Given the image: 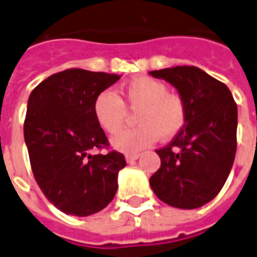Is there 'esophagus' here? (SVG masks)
<instances>
[{
	"label": "esophagus",
	"mask_w": 257,
	"mask_h": 257,
	"mask_svg": "<svg viewBox=\"0 0 257 257\" xmlns=\"http://www.w3.org/2000/svg\"><path fill=\"white\" fill-rule=\"evenodd\" d=\"M139 157H141V154H126V157H125V159H126L128 163H134V161H136Z\"/></svg>",
	"instance_id": "obj_1"
}]
</instances>
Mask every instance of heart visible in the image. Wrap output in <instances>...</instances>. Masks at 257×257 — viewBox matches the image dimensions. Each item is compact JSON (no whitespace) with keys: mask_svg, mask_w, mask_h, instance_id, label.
Segmentation results:
<instances>
[{"mask_svg":"<svg viewBox=\"0 0 257 257\" xmlns=\"http://www.w3.org/2000/svg\"><path fill=\"white\" fill-rule=\"evenodd\" d=\"M125 103L136 112L138 126L128 128L114 136L112 145L126 153L139 152L156 139H171L184 129L188 119V103L182 94L168 91L159 79L141 76L123 86ZM93 114L107 134L114 135L122 128L128 111L115 91L103 90L93 103Z\"/></svg>","mask_w":257,"mask_h":257,"instance_id":"heart-1","label":"heart"}]
</instances>
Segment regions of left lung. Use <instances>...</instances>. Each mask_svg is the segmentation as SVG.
Segmentation results:
<instances>
[{
	"mask_svg": "<svg viewBox=\"0 0 257 257\" xmlns=\"http://www.w3.org/2000/svg\"><path fill=\"white\" fill-rule=\"evenodd\" d=\"M150 75L175 86L188 103L184 129L156 150L161 166L150 177V186L172 207L197 209L218 195L234 164L236 103L227 86L197 66H174Z\"/></svg>",
	"mask_w": 257,
	"mask_h": 257,
	"instance_id": "8db88e82",
	"label": "left lung"
}]
</instances>
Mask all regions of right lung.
<instances>
[{
  "mask_svg": "<svg viewBox=\"0 0 257 257\" xmlns=\"http://www.w3.org/2000/svg\"><path fill=\"white\" fill-rule=\"evenodd\" d=\"M118 79L71 68L48 76L30 93L23 132L32 171L44 196L66 214L90 216L115 196L118 172L126 166L123 154L88 152L110 149L93 103Z\"/></svg>",
  "mask_w": 257,
  "mask_h": 257,
  "instance_id": "right-lung-1",
  "label": "right lung"
}]
</instances>
